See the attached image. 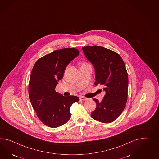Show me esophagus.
I'll use <instances>...</instances> for the list:
<instances>
[{
  "label": "esophagus",
  "instance_id": "obj_1",
  "mask_svg": "<svg viewBox=\"0 0 159 159\" xmlns=\"http://www.w3.org/2000/svg\"><path fill=\"white\" fill-rule=\"evenodd\" d=\"M80 99L81 100H82V101H85L88 98H85V97H84V96H80Z\"/></svg>",
  "mask_w": 159,
  "mask_h": 159
}]
</instances>
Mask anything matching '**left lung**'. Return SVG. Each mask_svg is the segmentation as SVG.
<instances>
[{"mask_svg":"<svg viewBox=\"0 0 159 159\" xmlns=\"http://www.w3.org/2000/svg\"><path fill=\"white\" fill-rule=\"evenodd\" d=\"M82 48L94 67V85L103 86L106 92L100 102L93 98L97 107L91 116L100 122H112L122 114L127 100L129 80L125 63L118 53L102 46H85Z\"/></svg>","mask_w":159,"mask_h":159,"instance_id":"8db88e82","label":"left lung"}]
</instances>
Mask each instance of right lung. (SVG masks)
Listing matches in <instances>:
<instances>
[{
    "mask_svg": "<svg viewBox=\"0 0 159 159\" xmlns=\"http://www.w3.org/2000/svg\"><path fill=\"white\" fill-rule=\"evenodd\" d=\"M79 53L74 48L55 50L39 59L33 67L29 82V99L37 117L49 127L67 122L71 117L70 107L80 100L75 96H63L55 90L66 66Z\"/></svg>",
    "mask_w": 159,
    "mask_h": 159,
    "instance_id": "add662e5",
    "label": "right lung"
}]
</instances>
